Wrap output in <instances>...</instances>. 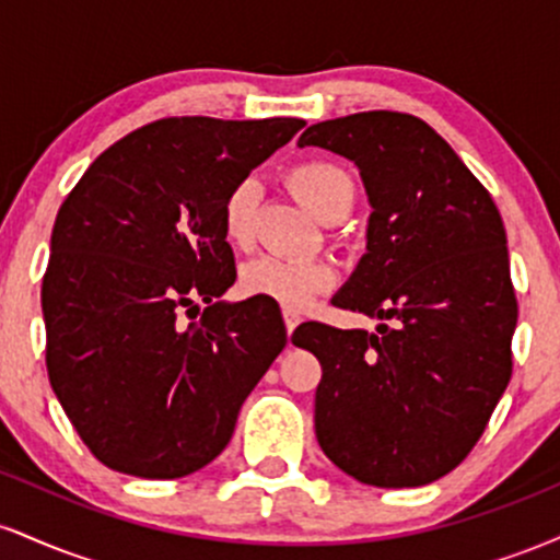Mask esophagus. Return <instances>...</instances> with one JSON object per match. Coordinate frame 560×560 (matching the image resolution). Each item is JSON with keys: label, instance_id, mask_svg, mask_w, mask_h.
I'll use <instances>...</instances> for the list:
<instances>
[{"label": "esophagus", "instance_id": "1", "mask_svg": "<svg viewBox=\"0 0 560 560\" xmlns=\"http://www.w3.org/2000/svg\"><path fill=\"white\" fill-rule=\"evenodd\" d=\"M300 313L298 311H287L284 307V326H287V334H292L294 329H298V324H300Z\"/></svg>", "mask_w": 560, "mask_h": 560}]
</instances>
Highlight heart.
<instances>
[{"instance_id": "obj_1", "label": "heart", "mask_w": 560, "mask_h": 560, "mask_svg": "<svg viewBox=\"0 0 560 560\" xmlns=\"http://www.w3.org/2000/svg\"><path fill=\"white\" fill-rule=\"evenodd\" d=\"M289 186L307 210L318 218L326 215L331 205L339 199L355 195L352 178L347 171L324 160H311L302 163L289 173ZM258 182L255 178H242L231 186L223 199L221 226L223 236L234 247H247L253 242V218L255 205H258ZM334 284V268L324 260L307 258H258L242 268V289L253 298H268L279 302L287 311H305L313 305L318 294Z\"/></svg>"}]
</instances>
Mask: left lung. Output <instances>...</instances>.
Instances as JSON below:
<instances>
[{"mask_svg":"<svg viewBox=\"0 0 560 560\" xmlns=\"http://www.w3.org/2000/svg\"><path fill=\"white\" fill-rule=\"evenodd\" d=\"M298 144L361 171L371 205L365 255L331 302L382 320L376 331L311 320L292 334L324 369L318 445L363 485H429L471 453L511 382L518 305L503 218L416 115L324 120Z\"/></svg>","mask_w":560,"mask_h":560,"instance_id":"8db88e82","label":"left lung"}]
</instances>
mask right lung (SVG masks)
I'll return each instance as SVG.
<instances>
[{
	"instance_id": "1",
	"label": "right lung",
	"mask_w": 560,
	"mask_h": 560,
	"mask_svg": "<svg viewBox=\"0 0 560 560\" xmlns=\"http://www.w3.org/2000/svg\"><path fill=\"white\" fill-rule=\"evenodd\" d=\"M305 120L163 118L107 147L62 202L42 281L47 374L107 468L178 479L234 434L287 345L260 300L215 302L236 268L223 199ZM209 305L197 325L180 313Z\"/></svg>"
}]
</instances>
